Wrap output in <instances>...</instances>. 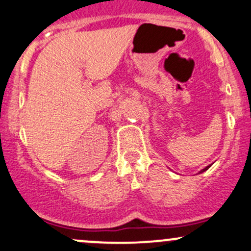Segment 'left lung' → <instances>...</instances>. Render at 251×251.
<instances>
[{"label":"left lung","instance_id":"left-lung-1","mask_svg":"<svg viewBox=\"0 0 251 251\" xmlns=\"http://www.w3.org/2000/svg\"><path fill=\"white\" fill-rule=\"evenodd\" d=\"M211 165H212V164H211ZM211 165H208V166H206V168H204V169H202V170H201V171H200V172H199V174H201V172H203V171H206V170H208L209 168H211Z\"/></svg>","mask_w":251,"mask_h":251}]
</instances>
